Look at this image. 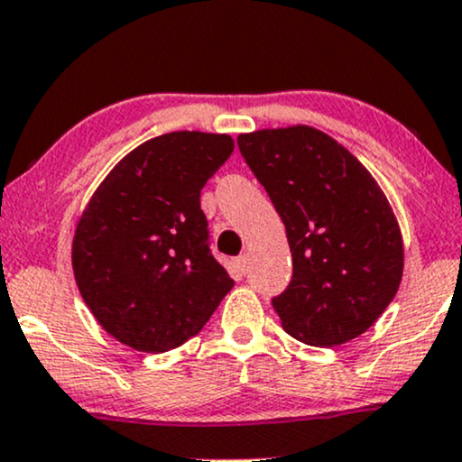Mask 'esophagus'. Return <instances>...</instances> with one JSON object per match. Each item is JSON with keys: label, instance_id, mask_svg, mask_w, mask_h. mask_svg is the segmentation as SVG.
<instances>
[{"label": "esophagus", "instance_id": "1", "mask_svg": "<svg viewBox=\"0 0 462 462\" xmlns=\"http://www.w3.org/2000/svg\"><path fill=\"white\" fill-rule=\"evenodd\" d=\"M246 270H248V254H240V257L233 262V273H236L237 279H242V276L246 274Z\"/></svg>", "mask_w": 462, "mask_h": 462}]
</instances>
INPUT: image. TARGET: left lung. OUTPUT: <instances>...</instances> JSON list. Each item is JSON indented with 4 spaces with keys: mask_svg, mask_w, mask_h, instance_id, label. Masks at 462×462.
Wrapping results in <instances>:
<instances>
[{
    "mask_svg": "<svg viewBox=\"0 0 462 462\" xmlns=\"http://www.w3.org/2000/svg\"><path fill=\"white\" fill-rule=\"evenodd\" d=\"M240 153L279 211L294 274L273 298L285 333L341 346L383 316L402 281L392 205L346 146L307 125L237 135Z\"/></svg>",
    "mask_w": 462,
    "mask_h": 462,
    "instance_id": "left-lung-1",
    "label": "left lung"
}]
</instances>
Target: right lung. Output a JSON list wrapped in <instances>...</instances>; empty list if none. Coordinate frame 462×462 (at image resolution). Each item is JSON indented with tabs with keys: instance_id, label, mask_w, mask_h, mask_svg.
I'll use <instances>...</instances> for the list:
<instances>
[{
	"instance_id": "obj_1",
	"label": "right lung",
	"mask_w": 462,
	"mask_h": 462,
	"mask_svg": "<svg viewBox=\"0 0 462 462\" xmlns=\"http://www.w3.org/2000/svg\"><path fill=\"white\" fill-rule=\"evenodd\" d=\"M231 153L226 134L157 135L125 155L81 211L75 283L103 330L129 348H179L231 291L200 209V189Z\"/></svg>"
}]
</instances>
